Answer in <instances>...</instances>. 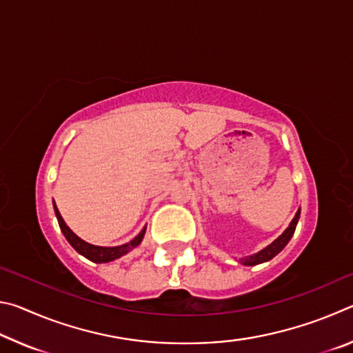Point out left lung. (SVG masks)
Returning a JSON list of instances; mask_svg holds the SVG:
<instances>
[{
	"mask_svg": "<svg viewBox=\"0 0 353 353\" xmlns=\"http://www.w3.org/2000/svg\"><path fill=\"white\" fill-rule=\"evenodd\" d=\"M299 216H301V208H299V210H297L296 216L292 218L291 224L288 225V229H286L283 234L277 238L276 241H274L272 244H270V246L265 248L263 250H260L259 254H255L252 256H248V259H243L241 260L243 265L255 266V265H259V263H263V261H268V260L274 259V256H276L280 252V250H282L286 246V244H288V241L291 240V236H292V234H294V230H296Z\"/></svg>",
	"mask_w": 353,
	"mask_h": 353,
	"instance_id": "8db88e82",
	"label": "left lung"
}]
</instances>
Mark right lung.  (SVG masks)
Returning <instances> with one entry per match:
<instances>
[{"label":"right lung","instance_id":"right-lung-1","mask_svg":"<svg viewBox=\"0 0 353 353\" xmlns=\"http://www.w3.org/2000/svg\"><path fill=\"white\" fill-rule=\"evenodd\" d=\"M54 212H56V216L59 221V227H61L62 234L65 235V238H67L68 243L74 248L76 252H79L81 255L85 256V259H88L90 261H94V263H107V261L119 259V256H123L124 254H128L129 250H132L134 248H137L141 243L143 235H145V230H146V229H143L132 241L123 244V246H117V248L93 246V244H88L83 240H81L79 236L74 235L73 232L70 230V227L65 224V221L62 219L61 213H59L56 204H54Z\"/></svg>","mask_w":353,"mask_h":353}]
</instances>
